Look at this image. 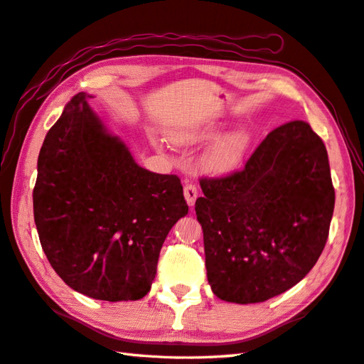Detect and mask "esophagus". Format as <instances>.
Here are the masks:
<instances>
[{"mask_svg": "<svg viewBox=\"0 0 364 364\" xmlns=\"http://www.w3.org/2000/svg\"><path fill=\"white\" fill-rule=\"evenodd\" d=\"M198 197V192H197V188L193 186L192 183H186L184 186V198L186 201H188L189 206H193V203H196Z\"/></svg>", "mask_w": 364, "mask_h": 364, "instance_id": "esophagus-1", "label": "esophagus"}]
</instances>
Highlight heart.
Returning <instances> with one entry per match:
<instances>
[{
  "mask_svg": "<svg viewBox=\"0 0 364 364\" xmlns=\"http://www.w3.org/2000/svg\"><path fill=\"white\" fill-rule=\"evenodd\" d=\"M168 139L175 146H193L203 141L213 139L215 130L213 129H173L168 132ZM251 136L245 130L232 132L218 139L205 155V166L213 173H230L243 161L250 149Z\"/></svg>",
  "mask_w": 364,
  "mask_h": 364,
  "instance_id": "obj_1",
  "label": "heart"
}]
</instances>
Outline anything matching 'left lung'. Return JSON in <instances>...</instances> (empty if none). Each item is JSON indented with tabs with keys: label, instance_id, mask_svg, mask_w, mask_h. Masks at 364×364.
<instances>
[{
	"label": "left lung",
	"instance_id": "1",
	"mask_svg": "<svg viewBox=\"0 0 364 364\" xmlns=\"http://www.w3.org/2000/svg\"><path fill=\"white\" fill-rule=\"evenodd\" d=\"M196 201L217 298L256 304L302 281L328 237L335 189L323 139L304 121L267 134L239 172L201 178Z\"/></svg>",
	"mask_w": 364,
	"mask_h": 364
}]
</instances>
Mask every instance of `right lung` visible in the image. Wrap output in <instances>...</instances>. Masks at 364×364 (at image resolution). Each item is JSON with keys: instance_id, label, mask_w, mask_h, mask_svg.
<instances>
[{"instance_id": "right-lung-1", "label": "right lung", "mask_w": 364, "mask_h": 364, "mask_svg": "<svg viewBox=\"0 0 364 364\" xmlns=\"http://www.w3.org/2000/svg\"><path fill=\"white\" fill-rule=\"evenodd\" d=\"M75 95L41 146L33 220L50 267L66 285L100 301L150 291L159 251L188 214L176 175L150 172Z\"/></svg>"}]
</instances>
